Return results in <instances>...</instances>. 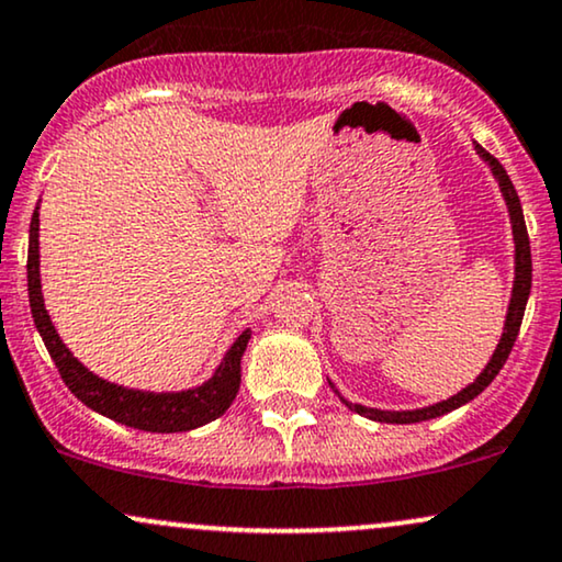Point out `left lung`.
<instances>
[{
    "label": "left lung",
    "mask_w": 562,
    "mask_h": 562,
    "mask_svg": "<svg viewBox=\"0 0 562 562\" xmlns=\"http://www.w3.org/2000/svg\"><path fill=\"white\" fill-rule=\"evenodd\" d=\"M480 158H485V162L493 170V176L501 183L503 196H506L508 212H510V225H514V240H516V277H514V295H510V305H508V316H506V326H503V337L498 347H495L493 358L485 366V371L477 375V381L470 383L467 389H461L459 394H453L451 400L432 404V407H423V409H409V412H389V409H373V407H363V404H350L345 402L347 407L358 412V415L371 417V420L379 423H396V425H407V423H423V420H432V417L446 415V412L461 407V404L472 402L474 396L485 392L490 386V381L501 373V368L506 366L510 350H514V342L518 337V329H521V318L524 311H527V301L531 293V248H529V233H527V223H524V212H521V202H518V194L510 183L506 168L501 166L498 160L493 158L487 150H482L477 145Z\"/></svg>",
    "instance_id": "obj_1"
}]
</instances>
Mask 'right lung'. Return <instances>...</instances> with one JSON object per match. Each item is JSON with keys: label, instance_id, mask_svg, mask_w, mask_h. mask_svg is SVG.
<instances>
[{"label": "right lung", "instance_id": "add662e5", "mask_svg": "<svg viewBox=\"0 0 562 562\" xmlns=\"http://www.w3.org/2000/svg\"><path fill=\"white\" fill-rule=\"evenodd\" d=\"M27 297H31V314L52 360L59 368L61 381L67 383L82 404L101 412L111 420L130 425V428L147 432H183L194 430L199 425L217 420L236 400L240 386V358H244L251 329H246L225 352L223 363L217 366L215 375L204 381L202 386L189 392L153 394L139 389H124L116 383L98 379L90 373L67 345L56 334L52 318L46 314L44 295H41V272H38V207L31 217V240H27Z\"/></svg>", "mask_w": 562, "mask_h": 562}]
</instances>
